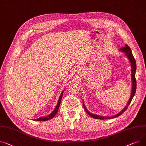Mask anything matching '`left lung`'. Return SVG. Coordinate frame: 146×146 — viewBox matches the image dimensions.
<instances>
[{"label": "left lung", "instance_id": "8db88e82", "mask_svg": "<svg viewBox=\"0 0 146 146\" xmlns=\"http://www.w3.org/2000/svg\"><path fill=\"white\" fill-rule=\"evenodd\" d=\"M121 52H124L125 55L127 56L128 59H129V61L131 63V80H132V90H131V94L130 96V98L128 101L127 105L125 106V107L121 111L119 112L118 114H117L114 115H112L111 117H104V116H101V115H96V114H93L90 113L89 111L87 110L86 107H85L84 103L83 102V106L84 108V110L86 111V113H87L88 114H89L91 117L96 118V119H110V118H115L118 117L119 115H120L121 114H122L124 111L127 110V108H128V107L129 106L130 102L133 99V98L134 97L135 93L136 91V87H137V84H136V80H135V71H136V63H135V60L132 54V52L131 50L130 49V48L128 46L127 44L125 45V46L121 48L120 49H119Z\"/></svg>", "mask_w": 146, "mask_h": 146}]
</instances>
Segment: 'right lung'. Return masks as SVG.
<instances>
[{
	"label": "right lung",
	"mask_w": 146,
	"mask_h": 146,
	"mask_svg": "<svg viewBox=\"0 0 146 146\" xmlns=\"http://www.w3.org/2000/svg\"><path fill=\"white\" fill-rule=\"evenodd\" d=\"M64 90L62 92V93L61 94V96H60L59 97V98L58 100V104L55 107V108L54 109V110L53 111L52 113H51L49 115H48V116L46 117H40L38 119H34L33 120L34 121H47L48 120V119H52L54 117V116L55 115V114L57 113L58 111V108L59 107V106H60V104H61V100H62V96H63V93H64Z\"/></svg>",
	"instance_id": "add662e5"
}]
</instances>
